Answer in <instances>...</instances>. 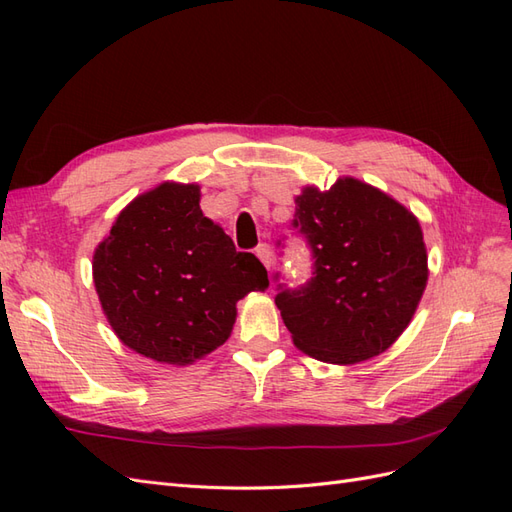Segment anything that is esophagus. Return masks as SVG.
I'll list each match as a JSON object with an SVG mask.
<instances>
[{
	"label": "esophagus",
	"instance_id": "1",
	"mask_svg": "<svg viewBox=\"0 0 512 512\" xmlns=\"http://www.w3.org/2000/svg\"><path fill=\"white\" fill-rule=\"evenodd\" d=\"M256 256L260 258L262 265H265L267 269H271V265H273V252H271V247L267 243H260L256 247Z\"/></svg>",
	"mask_w": 512,
	"mask_h": 512
}]
</instances>
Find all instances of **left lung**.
I'll return each mask as SVG.
<instances>
[{"mask_svg": "<svg viewBox=\"0 0 512 512\" xmlns=\"http://www.w3.org/2000/svg\"><path fill=\"white\" fill-rule=\"evenodd\" d=\"M294 203L292 228L314 258L312 280L275 294L294 346L335 365L378 356L404 333L427 286L421 224L352 177L327 192L305 188Z\"/></svg>", "mask_w": 512, "mask_h": 512, "instance_id": "1", "label": "left lung"}]
</instances>
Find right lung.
I'll return each mask as SVG.
<instances>
[{"label": "right lung", "instance_id": "right-lung-1", "mask_svg": "<svg viewBox=\"0 0 512 512\" xmlns=\"http://www.w3.org/2000/svg\"><path fill=\"white\" fill-rule=\"evenodd\" d=\"M196 183H160L123 209L96 247L94 284L115 335L158 363L190 365L222 346L237 301L269 286L200 209Z\"/></svg>", "mask_w": 512, "mask_h": 512}]
</instances>
